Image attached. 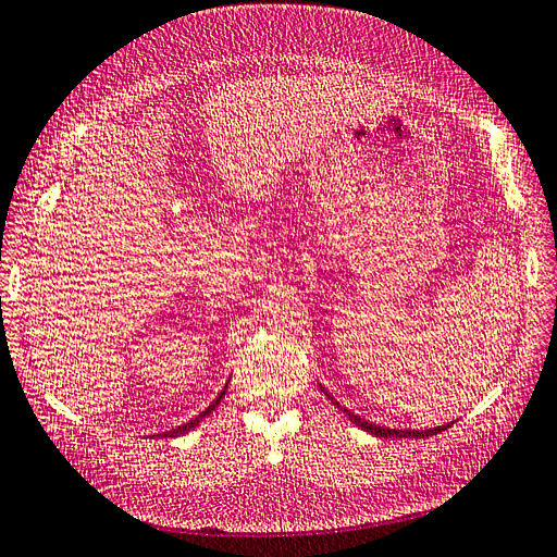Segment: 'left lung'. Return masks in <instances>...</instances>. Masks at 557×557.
<instances>
[{"instance_id":"8db88e82","label":"left lung","mask_w":557,"mask_h":557,"mask_svg":"<svg viewBox=\"0 0 557 557\" xmlns=\"http://www.w3.org/2000/svg\"><path fill=\"white\" fill-rule=\"evenodd\" d=\"M320 391H323L325 395H327V399H332L336 407H339V401H336L323 385H320ZM346 411V416L350 418V423H356L358 428H362L364 432H369V434H374V436H381V440H391V436H395V440H425V436H432V434H440V432H444V430H448L450 428V423H446V425H440V428H430V430H391V428H383V425H374V423H367L364 418H360V416H356V413H350L348 409H344Z\"/></svg>"}]
</instances>
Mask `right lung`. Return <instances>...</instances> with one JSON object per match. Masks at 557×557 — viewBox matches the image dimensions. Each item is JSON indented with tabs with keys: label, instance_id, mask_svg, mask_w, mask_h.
Returning a JSON list of instances; mask_svg holds the SVG:
<instances>
[{
	"label": "right lung",
	"instance_id": "obj_1",
	"mask_svg": "<svg viewBox=\"0 0 557 557\" xmlns=\"http://www.w3.org/2000/svg\"><path fill=\"white\" fill-rule=\"evenodd\" d=\"M225 391H227V385L223 387L221 393H218V397L209 404V407H207L205 411H201L197 418H193V420H190V423H185V425H181V428H174V430H170V432H164L162 436H181V434H185V432H190L193 428H197V425H199V420H201V418H207V416L218 407V404H221V399L225 397Z\"/></svg>",
	"mask_w": 557,
	"mask_h": 557
}]
</instances>
